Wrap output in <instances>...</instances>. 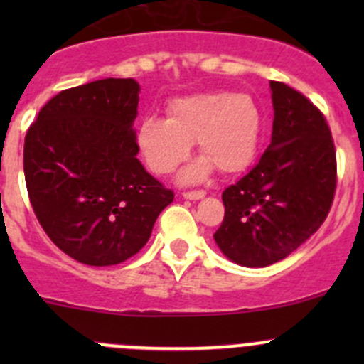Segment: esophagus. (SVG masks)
I'll use <instances>...</instances> for the list:
<instances>
[{
  "label": "esophagus",
  "mask_w": 364,
  "mask_h": 364,
  "mask_svg": "<svg viewBox=\"0 0 364 364\" xmlns=\"http://www.w3.org/2000/svg\"><path fill=\"white\" fill-rule=\"evenodd\" d=\"M204 196H205L204 190H190V192H183V197H185V199H190V200H199V199H203Z\"/></svg>",
  "instance_id": "34e87169"
}]
</instances>
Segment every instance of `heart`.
I'll list each match as a JSON object with an SVG mask.
<instances>
[{"instance_id":"heart-1","label":"heart","mask_w":364,"mask_h":364,"mask_svg":"<svg viewBox=\"0 0 364 364\" xmlns=\"http://www.w3.org/2000/svg\"><path fill=\"white\" fill-rule=\"evenodd\" d=\"M167 119L146 117L137 128V146L155 174H171L197 142L204 156L183 172V181L204 178L215 165L232 174L255 159L262 135V112L248 95L197 93L174 98L165 107Z\"/></svg>"}]
</instances>
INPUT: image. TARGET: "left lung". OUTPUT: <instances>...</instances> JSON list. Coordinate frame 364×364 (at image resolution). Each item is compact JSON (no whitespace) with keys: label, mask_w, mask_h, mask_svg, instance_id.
I'll return each mask as SVG.
<instances>
[{"label":"left lung","mask_w":364,"mask_h":364,"mask_svg":"<svg viewBox=\"0 0 364 364\" xmlns=\"http://www.w3.org/2000/svg\"><path fill=\"white\" fill-rule=\"evenodd\" d=\"M271 144L255 167L223 190L215 232L232 262L264 267L299 248L324 223L336 190V149L324 114L303 93L271 80Z\"/></svg>","instance_id":"obj_1"}]
</instances>
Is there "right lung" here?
Wrapping results in <instances>:
<instances>
[{"instance_id":"add662e5","label":"right lung","mask_w":364,"mask_h":364,"mask_svg":"<svg viewBox=\"0 0 364 364\" xmlns=\"http://www.w3.org/2000/svg\"><path fill=\"white\" fill-rule=\"evenodd\" d=\"M139 84L102 79L40 109L24 139L29 203L54 245L87 266H114L151 236L174 192L137 159Z\"/></svg>"}]
</instances>
